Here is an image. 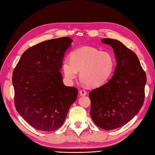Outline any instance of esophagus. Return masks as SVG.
I'll return each instance as SVG.
<instances>
[{
    "label": "esophagus",
    "mask_w": 155,
    "mask_h": 155,
    "mask_svg": "<svg viewBox=\"0 0 155 155\" xmlns=\"http://www.w3.org/2000/svg\"><path fill=\"white\" fill-rule=\"evenodd\" d=\"M79 94L81 96H85L87 95V92L84 90H80L79 92Z\"/></svg>",
    "instance_id": "esophagus-1"
}]
</instances>
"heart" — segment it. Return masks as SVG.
<instances>
[{
  "label": "heart",
  "instance_id": "obj_1",
  "mask_svg": "<svg viewBox=\"0 0 155 155\" xmlns=\"http://www.w3.org/2000/svg\"><path fill=\"white\" fill-rule=\"evenodd\" d=\"M70 58L65 59L62 63L65 79L72 81L79 71V78L91 87L104 84L112 76L115 67V59L112 54L90 46L75 50Z\"/></svg>",
  "mask_w": 155,
  "mask_h": 155
}]
</instances>
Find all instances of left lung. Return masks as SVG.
<instances>
[{
  "label": "left lung",
  "instance_id": "left-lung-1",
  "mask_svg": "<svg viewBox=\"0 0 155 155\" xmlns=\"http://www.w3.org/2000/svg\"><path fill=\"white\" fill-rule=\"evenodd\" d=\"M101 43L113 48L117 64L109 81L89 92L90 115L97 126L110 130L124 126L138 113L147 78L134 51L116 39H103Z\"/></svg>",
  "mask_w": 155,
  "mask_h": 155
}]
</instances>
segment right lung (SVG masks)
I'll return each mask as SVG.
<instances>
[{
    "mask_svg": "<svg viewBox=\"0 0 155 155\" xmlns=\"http://www.w3.org/2000/svg\"><path fill=\"white\" fill-rule=\"evenodd\" d=\"M72 41L64 37L32 46L23 53L14 69L16 110L37 130L59 128L77 99L78 89L65 86L60 72L65 51Z\"/></svg>",
    "mask_w": 155,
    "mask_h": 155,
    "instance_id": "1",
    "label": "right lung"
}]
</instances>
